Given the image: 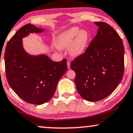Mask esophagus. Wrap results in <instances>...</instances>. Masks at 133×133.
Returning a JSON list of instances; mask_svg holds the SVG:
<instances>
[{
  "instance_id": "esophagus-1",
  "label": "esophagus",
  "mask_w": 133,
  "mask_h": 133,
  "mask_svg": "<svg viewBox=\"0 0 133 133\" xmlns=\"http://www.w3.org/2000/svg\"><path fill=\"white\" fill-rule=\"evenodd\" d=\"M70 62H69V61H68L67 62V66H68V68H70Z\"/></svg>"
}]
</instances>
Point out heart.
Wrapping results in <instances>:
<instances>
[{
    "instance_id": "b5f03b06",
    "label": "heart",
    "mask_w": 133,
    "mask_h": 133,
    "mask_svg": "<svg viewBox=\"0 0 133 133\" xmlns=\"http://www.w3.org/2000/svg\"><path fill=\"white\" fill-rule=\"evenodd\" d=\"M89 41V34L86 30L74 26L61 32L55 40V45L59 49L69 48L73 57H78L86 51Z\"/></svg>"
}]
</instances>
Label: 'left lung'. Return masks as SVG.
Segmentation results:
<instances>
[{"mask_svg": "<svg viewBox=\"0 0 133 133\" xmlns=\"http://www.w3.org/2000/svg\"><path fill=\"white\" fill-rule=\"evenodd\" d=\"M97 33L82 55L70 67L76 73L75 83L83 99L99 101L115 91L124 74V46L113 28L104 22H95Z\"/></svg>", "mask_w": 133, "mask_h": 133, "instance_id": "1", "label": "left lung"}]
</instances>
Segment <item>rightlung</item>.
<instances>
[{
	"label": "right lung",
	"instance_id": "obj_1",
	"mask_svg": "<svg viewBox=\"0 0 133 133\" xmlns=\"http://www.w3.org/2000/svg\"><path fill=\"white\" fill-rule=\"evenodd\" d=\"M43 29L27 24L8 42L5 52L6 76L10 86L21 99L29 104L41 105L52 97L57 83L66 71V59L54 62L47 55H29L23 47L22 39Z\"/></svg>",
	"mask_w": 133,
	"mask_h": 133
}]
</instances>
